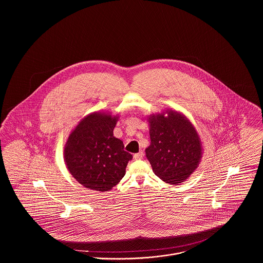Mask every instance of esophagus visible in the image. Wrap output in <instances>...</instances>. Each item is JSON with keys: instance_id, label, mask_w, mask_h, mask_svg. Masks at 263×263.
<instances>
[{"instance_id": "obj_1", "label": "esophagus", "mask_w": 263, "mask_h": 263, "mask_svg": "<svg viewBox=\"0 0 263 263\" xmlns=\"http://www.w3.org/2000/svg\"><path fill=\"white\" fill-rule=\"evenodd\" d=\"M143 157H144V153H143V152H139L138 154H135V155L133 156L134 160H141Z\"/></svg>"}]
</instances>
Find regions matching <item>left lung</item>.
<instances>
[{
    "label": "left lung",
    "mask_w": 263,
    "mask_h": 263,
    "mask_svg": "<svg viewBox=\"0 0 263 263\" xmlns=\"http://www.w3.org/2000/svg\"><path fill=\"white\" fill-rule=\"evenodd\" d=\"M150 146L146 157L154 174L170 184L178 185L196 171L203 147L194 125L183 113L165 108L148 116Z\"/></svg>",
    "instance_id": "8db88e82"
}]
</instances>
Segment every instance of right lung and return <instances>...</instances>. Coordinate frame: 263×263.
<instances>
[{
	"instance_id": "obj_1",
	"label": "right lung",
	"mask_w": 263,
	"mask_h": 263,
	"mask_svg": "<svg viewBox=\"0 0 263 263\" xmlns=\"http://www.w3.org/2000/svg\"><path fill=\"white\" fill-rule=\"evenodd\" d=\"M119 115L95 111L85 116L71 131L64 146V161L71 175L83 186L109 191L125 175L133 156L123 142L113 136Z\"/></svg>"
}]
</instances>
